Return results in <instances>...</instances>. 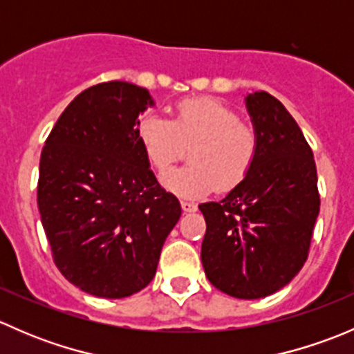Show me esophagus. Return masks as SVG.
Segmentation results:
<instances>
[{"label":"esophagus","instance_id":"34e87169","mask_svg":"<svg viewBox=\"0 0 354 354\" xmlns=\"http://www.w3.org/2000/svg\"><path fill=\"white\" fill-rule=\"evenodd\" d=\"M181 209H183L185 212H195V210H197V203L183 200V202H181Z\"/></svg>","mask_w":354,"mask_h":354}]
</instances>
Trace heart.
Segmentation results:
<instances>
[{
	"label": "heart",
	"mask_w": 354,
	"mask_h": 354,
	"mask_svg": "<svg viewBox=\"0 0 354 354\" xmlns=\"http://www.w3.org/2000/svg\"><path fill=\"white\" fill-rule=\"evenodd\" d=\"M137 137L147 162L159 173L169 169L192 147L190 166L164 174V187L187 200L230 192L248 176L259 152V137L241 123L236 111L207 97L178 102L173 120L145 114Z\"/></svg>",
	"instance_id": "1"
}]
</instances>
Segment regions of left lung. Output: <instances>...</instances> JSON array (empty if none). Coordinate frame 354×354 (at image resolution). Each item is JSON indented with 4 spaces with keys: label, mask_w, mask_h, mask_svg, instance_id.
I'll list each match as a JSON object with an SVG mask.
<instances>
[{
    "label": "left lung",
    "mask_w": 354,
    "mask_h": 354,
    "mask_svg": "<svg viewBox=\"0 0 354 354\" xmlns=\"http://www.w3.org/2000/svg\"><path fill=\"white\" fill-rule=\"evenodd\" d=\"M259 137L248 176L205 217L202 266L219 291L266 298L291 283L306 262L320 210L313 152L295 118L267 92L245 99Z\"/></svg>",
    "instance_id": "obj_1"
}]
</instances>
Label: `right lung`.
Segmentation results:
<instances>
[{
  "label": "right lung",
  "instance_id": "obj_1",
  "mask_svg": "<svg viewBox=\"0 0 354 354\" xmlns=\"http://www.w3.org/2000/svg\"><path fill=\"white\" fill-rule=\"evenodd\" d=\"M147 88L104 82L77 95L46 140L37 205L59 272L88 295L127 298L154 279L181 216L137 137Z\"/></svg>",
  "mask_w": 354,
  "mask_h": 354
}]
</instances>
